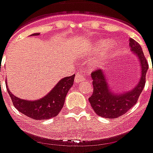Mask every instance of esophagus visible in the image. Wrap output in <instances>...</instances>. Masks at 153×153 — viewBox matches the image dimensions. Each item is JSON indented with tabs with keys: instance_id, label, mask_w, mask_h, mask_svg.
I'll list each match as a JSON object with an SVG mask.
<instances>
[{
	"instance_id": "1",
	"label": "esophagus",
	"mask_w": 153,
	"mask_h": 153,
	"mask_svg": "<svg viewBox=\"0 0 153 153\" xmlns=\"http://www.w3.org/2000/svg\"><path fill=\"white\" fill-rule=\"evenodd\" d=\"M84 79H84V75H82V74H76L74 81H75L76 84H78V83H81V82H83Z\"/></svg>"
}]
</instances>
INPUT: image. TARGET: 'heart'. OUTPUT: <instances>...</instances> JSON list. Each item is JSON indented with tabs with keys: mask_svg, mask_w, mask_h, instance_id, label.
<instances>
[{
	"mask_svg": "<svg viewBox=\"0 0 153 153\" xmlns=\"http://www.w3.org/2000/svg\"><path fill=\"white\" fill-rule=\"evenodd\" d=\"M117 43L114 40H98L91 47L90 52L91 55L97 54L92 63L98 66L104 62L113 55L117 50Z\"/></svg>",
	"mask_w": 153,
	"mask_h": 153,
	"instance_id": "b5f03b06",
	"label": "heart"
}]
</instances>
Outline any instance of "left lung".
<instances>
[{
    "instance_id": "left-lung-1",
    "label": "left lung",
    "mask_w": 153,
    "mask_h": 153,
    "mask_svg": "<svg viewBox=\"0 0 153 153\" xmlns=\"http://www.w3.org/2000/svg\"><path fill=\"white\" fill-rule=\"evenodd\" d=\"M129 46L136 56L141 66V77L134 88L129 91L117 93L109 87L106 74L102 70H95L91 74L93 79V94L88 98L91 107L99 117L115 119L126 113L136 104L146 84V76L149 64L137 41L130 38Z\"/></svg>"
}]
</instances>
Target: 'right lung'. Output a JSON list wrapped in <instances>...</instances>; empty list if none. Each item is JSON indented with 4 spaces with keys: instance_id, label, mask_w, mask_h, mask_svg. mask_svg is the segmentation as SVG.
Returning a JSON list of instances; mask_svg holds the SVG:
<instances>
[{
    "instance_id": "1",
    "label": "right lung",
    "mask_w": 153,
    "mask_h": 153,
    "mask_svg": "<svg viewBox=\"0 0 153 153\" xmlns=\"http://www.w3.org/2000/svg\"><path fill=\"white\" fill-rule=\"evenodd\" d=\"M39 33H35L31 36H38ZM75 75L60 79L52 90L43 98L37 100H25L15 96L7 88V90L14 106L22 114L33 120H43L56 117L61 111L65 102L68 91L74 84ZM6 85L7 80H6Z\"/></svg>"
}]
</instances>
